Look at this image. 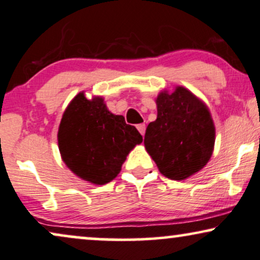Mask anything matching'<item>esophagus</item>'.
Segmentation results:
<instances>
[{
    "label": "esophagus",
    "instance_id": "esophagus-1",
    "mask_svg": "<svg viewBox=\"0 0 260 260\" xmlns=\"http://www.w3.org/2000/svg\"><path fill=\"white\" fill-rule=\"evenodd\" d=\"M137 130L140 131L141 135L145 136V133H146V125H145V124H139V125H137Z\"/></svg>",
    "mask_w": 260,
    "mask_h": 260
}]
</instances>
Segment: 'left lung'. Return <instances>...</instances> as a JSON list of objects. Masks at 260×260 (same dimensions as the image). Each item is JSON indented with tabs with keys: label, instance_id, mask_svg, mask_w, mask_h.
<instances>
[{
	"label": "left lung",
	"instance_id": "obj_1",
	"mask_svg": "<svg viewBox=\"0 0 260 260\" xmlns=\"http://www.w3.org/2000/svg\"><path fill=\"white\" fill-rule=\"evenodd\" d=\"M156 106V120L146 129V149L165 177L185 179L212 155L214 125L210 111L183 86L172 94L161 92Z\"/></svg>",
	"mask_w": 260,
	"mask_h": 260
}]
</instances>
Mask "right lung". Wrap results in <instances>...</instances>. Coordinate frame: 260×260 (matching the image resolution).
Returning a JSON list of instances; mask_svg holds the SVG:
<instances>
[{"label":"right lung","instance_id":"right-lung-1","mask_svg":"<svg viewBox=\"0 0 260 260\" xmlns=\"http://www.w3.org/2000/svg\"><path fill=\"white\" fill-rule=\"evenodd\" d=\"M65 164L84 181L106 184L117 177L126 155L142 136L123 115L112 114L104 99L79 92L66 108L57 133Z\"/></svg>","mask_w":260,"mask_h":260}]
</instances>
